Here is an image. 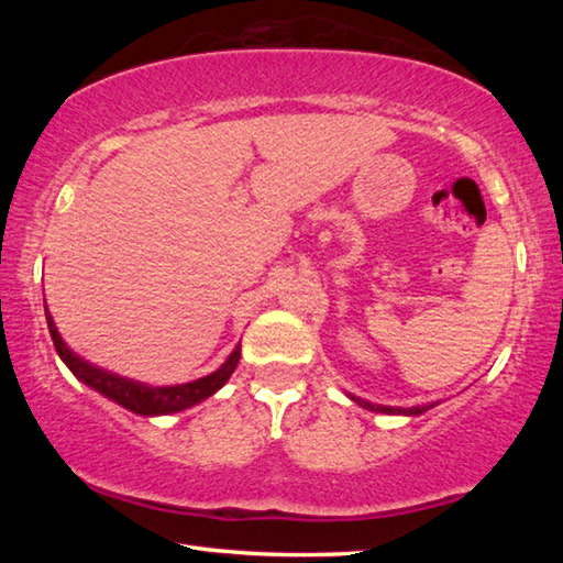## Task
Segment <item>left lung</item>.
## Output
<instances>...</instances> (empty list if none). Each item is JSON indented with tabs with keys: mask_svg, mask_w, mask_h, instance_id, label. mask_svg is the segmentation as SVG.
<instances>
[{
	"mask_svg": "<svg viewBox=\"0 0 563 563\" xmlns=\"http://www.w3.org/2000/svg\"><path fill=\"white\" fill-rule=\"evenodd\" d=\"M349 399H353L357 406H363V409H367V411H375V413H389V416H421L423 411L433 409V406H435V404H430V406H411V409H401V406H397V409H394V406L369 404V401H365V399H361V397H353V394H349Z\"/></svg>",
	"mask_w": 563,
	"mask_h": 563,
	"instance_id": "obj_1",
	"label": "left lung"
}]
</instances>
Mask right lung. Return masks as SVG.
<instances>
[{
  "label": "right lung",
  "mask_w": 563,
  "mask_h": 563,
  "mask_svg": "<svg viewBox=\"0 0 563 563\" xmlns=\"http://www.w3.org/2000/svg\"><path fill=\"white\" fill-rule=\"evenodd\" d=\"M45 319H47V329H51L55 351L59 357H63V363L69 367V373L79 382H84L87 387H91L93 391L103 394L106 399L121 404L123 409L133 411L137 416L178 413L200 401H206L214 391H220L227 385V379L232 377V373L239 365V357H242V343H236V349L218 369H214V373L194 382H186V385L152 387V385H145V382L121 377L89 361H84V357H79L75 351H71L63 341V336H59L55 321L51 312H47V305H45Z\"/></svg>",
  "instance_id": "add662e5"
}]
</instances>
